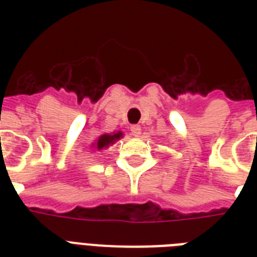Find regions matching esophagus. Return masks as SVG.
I'll use <instances>...</instances> for the list:
<instances>
[{
	"instance_id": "obj_1",
	"label": "esophagus",
	"mask_w": 257,
	"mask_h": 257,
	"mask_svg": "<svg viewBox=\"0 0 257 257\" xmlns=\"http://www.w3.org/2000/svg\"><path fill=\"white\" fill-rule=\"evenodd\" d=\"M131 133H132L133 136H140L141 135V128L140 125H132L131 126Z\"/></svg>"
}]
</instances>
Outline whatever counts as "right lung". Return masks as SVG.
<instances>
[{
  "label": "right lung",
  "mask_w": 257,
  "mask_h": 257,
  "mask_svg": "<svg viewBox=\"0 0 257 257\" xmlns=\"http://www.w3.org/2000/svg\"><path fill=\"white\" fill-rule=\"evenodd\" d=\"M120 137H122V133L121 132H117V133H113V135H102V136L98 137V140L94 145H96V148L100 151L102 148H108L109 145L113 144L114 141L118 140Z\"/></svg>",
  "instance_id": "1"
}]
</instances>
